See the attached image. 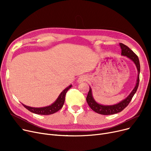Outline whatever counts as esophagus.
Masks as SVG:
<instances>
[{
  "mask_svg": "<svg viewBox=\"0 0 151 151\" xmlns=\"http://www.w3.org/2000/svg\"><path fill=\"white\" fill-rule=\"evenodd\" d=\"M86 80H87V77L85 76H81L78 78V79L77 80V83H81L84 81H85Z\"/></svg>",
  "mask_w": 151,
  "mask_h": 151,
  "instance_id": "1",
  "label": "esophagus"
}]
</instances>
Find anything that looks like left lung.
I'll return each mask as SVG.
<instances>
[{
	"label": "left lung",
	"instance_id": "left-lung-1",
	"mask_svg": "<svg viewBox=\"0 0 151 151\" xmlns=\"http://www.w3.org/2000/svg\"><path fill=\"white\" fill-rule=\"evenodd\" d=\"M119 46L121 48V55L124 56H126L127 58H129L132 60L134 64H135L137 70H138V77L137 83L134 88L130 92V93L127 96V97L125 98L124 100H122L121 102L118 103L117 104L113 105H104L98 104V103L94 100L92 93V89L89 86V91L88 92V96L86 97V101L90 108L99 114H103V115H111L114 114L118 113H120L121 111L125 108L127 105L129 104L132 99L133 98L134 94L136 93L137 89L138 88L139 81V73H140V64L139 59L137 55L133 52L132 50H131L128 46L124 45L123 43H119Z\"/></svg>",
	"mask_w": 151,
	"mask_h": 151
}]
</instances>
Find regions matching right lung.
Segmentation results:
<instances>
[{
  "label": "right lung",
  "instance_id": "add662e5",
  "mask_svg": "<svg viewBox=\"0 0 151 151\" xmlns=\"http://www.w3.org/2000/svg\"><path fill=\"white\" fill-rule=\"evenodd\" d=\"M71 84H70L67 88H66L63 90L59 96L58 98L56 99L53 104L51 105L42 107V108H34V107H30L26 106L25 105L22 104V105L24 106L26 109H27L29 111L34 113L37 114H41V115H50L56 113L57 111L62 108L63 105V104L65 102V98L67 92L69 89L71 88Z\"/></svg>",
  "mask_w": 151,
  "mask_h": 151
}]
</instances>
